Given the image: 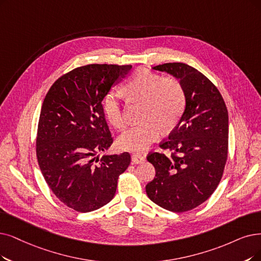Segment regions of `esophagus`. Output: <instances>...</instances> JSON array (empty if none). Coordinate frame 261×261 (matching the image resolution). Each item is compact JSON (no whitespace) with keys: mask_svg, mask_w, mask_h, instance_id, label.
I'll return each instance as SVG.
<instances>
[{"mask_svg":"<svg viewBox=\"0 0 261 261\" xmlns=\"http://www.w3.org/2000/svg\"><path fill=\"white\" fill-rule=\"evenodd\" d=\"M145 161L144 156L140 155V154H133L132 155V162L133 164H141Z\"/></svg>","mask_w":261,"mask_h":261,"instance_id":"34e87169","label":"esophagus"}]
</instances>
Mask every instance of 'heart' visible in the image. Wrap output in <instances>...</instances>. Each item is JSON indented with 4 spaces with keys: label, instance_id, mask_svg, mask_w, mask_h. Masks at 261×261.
<instances>
[{
    "label": "heart",
    "instance_id": "b5f03b06",
    "mask_svg": "<svg viewBox=\"0 0 261 261\" xmlns=\"http://www.w3.org/2000/svg\"><path fill=\"white\" fill-rule=\"evenodd\" d=\"M130 101L143 102L140 124L122 134L118 139L120 149L141 152L156 141L163 132H170L181 120L186 95L183 86L174 78H164L149 69L140 68L124 87ZM108 121L122 130L126 126L122 103L118 96L109 94L103 102Z\"/></svg>",
    "mask_w": 261,
    "mask_h": 261
}]
</instances>
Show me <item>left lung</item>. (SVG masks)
Masks as SVG:
<instances>
[{"mask_svg":"<svg viewBox=\"0 0 261 261\" xmlns=\"http://www.w3.org/2000/svg\"><path fill=\"white\" fill-rule=\"evenodd\" d=\"M153 69L178 79L186 106L168 140L160 144L170 156L150 153L155 178L145 186L148 197L172 212L195 209L220 183L228 154V111L220 91L200 71L184 63H165Z\"/></svg>","mask_w":261,"mask_h":261,"instance_id":"obj_1","label":"left lung"}]
</instances>
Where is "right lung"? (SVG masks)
I'll return each mask as SVG.
<instances>
[{"instance_id": "obj_1", "label": "right lung", "mask_w": 261, "mask_h": 261, "mask_svg": "<svg viewBox=\"0 0 261 261\" xmlns=\"http://www.w3.org/2000/svg\"><path fill=\"white\" fill-rule=\"evenodd\" d=\"M132 65L90 64L60 77L41 106L36 155L41 173L60 201L91 212L111 201L127 152L103 155L113 139L101 105Z\"/></svg>"}]
</instances>
